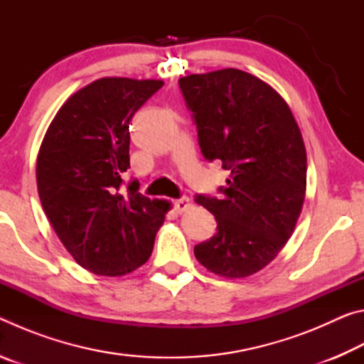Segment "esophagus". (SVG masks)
Returning <instances> with one entry per match:
<instances>
[{"label":"esophagus","instance_id":"34e87169","mask_svg":"<svg viewBox=\"0 0 364 364\" xmlns=\"http://www.w3.org/2000/svg\"><path fill=\"white\" fill-rule=\"evenodd\" d=\"M173 207H175V210L176 212H186L188 208L191 207V202H189V199L188 197H180V199H176V200H173Z\"/></svg>","mask_w":364,"mask_h":364}]
</instances>
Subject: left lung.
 Masks as SVG:
<instances>
[{"label": "left lung", "mask_w": 364, "mask_h": 364, "mask_svg": "<svg viewBox=\"0 0 364 364\" xmlns=\"http://www.w3.org/2000/svg\"><path fill=\"white\" fill-rule=\"evenodd\" d=\"M193 112L200 152L230 171L221 197L196 194L217 232L194 247L199 263L223 278L260 271L284 247L306 188V152L286 101L237 69L178 80Z\"/></svg>", "instance_id": "left-lung-1"}]
</instances>
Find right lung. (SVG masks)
<instances>
[{
    "label": "right lung",
    "instance_id": "add662e5",
    "mask_svg": "<svg viewBox=\"0 0 364 364\" xmlns=\"http://www.w3.org/2000/svg\"><path fill=\"white\" fill-rule=\"evenodd\" d=\"M162 86V80H96L65 101L41 143L43 210L77 263L95 274L122 276L144 264L170 208L141 196L138 180L122 191L130 122Z\"/></svg>",
    "mask_w": 364,
    "mask_h": 364
}]
</instances>
